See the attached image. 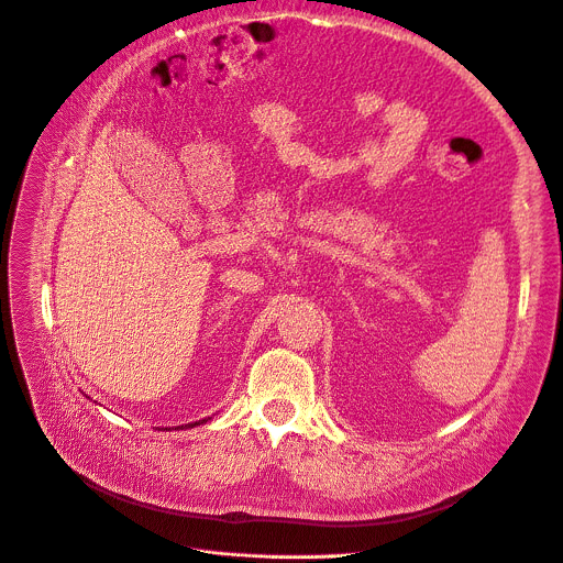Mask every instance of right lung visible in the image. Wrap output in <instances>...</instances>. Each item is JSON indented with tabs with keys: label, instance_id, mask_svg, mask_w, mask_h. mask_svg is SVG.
Listing matches in <instances>:
<instances>
[{
	"label": "right lung",
	"instance_id": "right-lung-1",
	"mask_svg": "<svg viewBox=\"0 0 563 563\" xmlns=\"http://www.w3.org/2000/svg\"><path fill=\"white\" fill-rule=\"evenodd\" d=\"M206 421H208V419H203V421H197V423H187L185 428H195V426H201V423H206ZM180 428H183V426H180Z\"/></svg>",
	"mask_w": 563,
	"mask_h": 563
}]
</instances>
